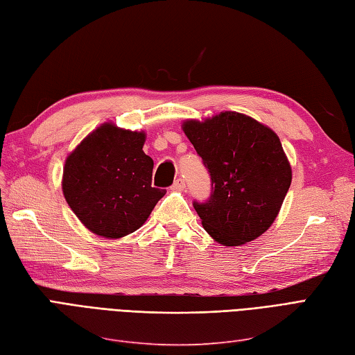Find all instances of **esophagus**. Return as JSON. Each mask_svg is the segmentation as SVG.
<instances>
[{
	"instance_id": "esophagus-1",
	"label": "esophagus",
	"mask_w": 355,
	"mask_h": 355,
	"mask_svg": "<svg viewBox=\"0 0 355 355\" xmlns=\"http://www.w3.org/2000/svg\"><path fill=\"white\" fill-rule=\"evenodd\" d=\"M184 188H185V180L182 178H178L175 180V184L171 185V189H175V191H182Z\"/></svg>"
}]
</instances>
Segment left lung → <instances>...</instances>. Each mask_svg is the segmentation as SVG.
I'll list each match as a JSON object with an SVG mask.
<instances>
[{"label": "left lung", "mask_w": 355, "mask_h": 355, "mask_svg": "<svg viewBox=\"0 0 355 355\" xmlns=\"http://www.w3.org/2000/svg\"><path fill=\"white\" fill-rule=\"evenodd\" d=\"M184 132L211 178V194L193 202L217 243H250L271 226L291 187L292 171L279 137L239 112L205 122L188 120Z\"/></svg>", "instance_id": "left-lung-1"}]
</instances>
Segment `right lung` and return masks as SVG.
Wrapping results in <instances>:
<instances>
[{
	"label": "right lung",
	"instance_id": "add662e5",
	"mask_svg": "<svg viewBox=\"0 0 355 355\" xmlns=\"http://www.w3.org/2000/svg\"><path fill=\"white\" fill-rule=\"evenodd\" d=\"M143 132L105 123L69 155L63 194L85 227L105 238L135 232L166 189L152 187L153 161Z\"/></svg>",
	"mask_w": 355,
	"mask_h": 355
}]
</instances>
